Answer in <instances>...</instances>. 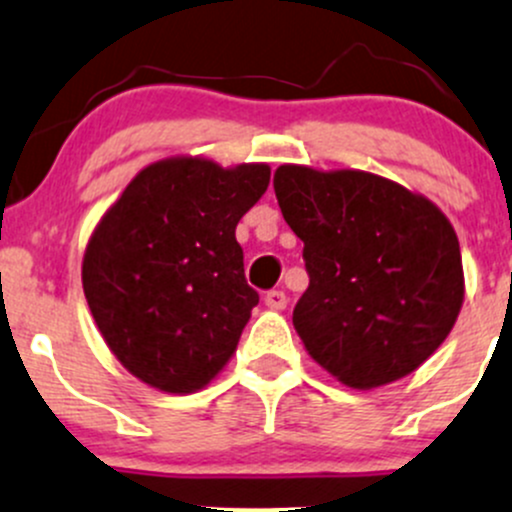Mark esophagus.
I'll use <instances>...</instances> for the list:
<instances>
[{"label": "esophagus", "mask_w": 512, "mask_h": 512, "mask_svg": "<svg viewBox=\"0 0 512 512\" xmlns=\"http://www.w3.org/2000/svg\"><path fill=\"white\" fill-rule=\"evenodd\" d=\"M265 304L270 309H285L287 307V294L282 289H272L265 294Z\"/></svg>", "instance_id": "esophagus-1"}]
</instances>
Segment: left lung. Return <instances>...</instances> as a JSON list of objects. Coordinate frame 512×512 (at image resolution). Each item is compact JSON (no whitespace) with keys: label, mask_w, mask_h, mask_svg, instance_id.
I'll list each match as a JSON object with an SVG mask.
<instances>
[{"label":"left lung","mask_w":512,"mask_h":512,"mask_svg":"<svg viewBox=\"0 0 512 512\" xmlns=\"http://www.w3.org/2000/svg\"><path fill=\"white\" fill-rule=\"evenodd\" d=\"M275 195L304 242L309 287L292 322L307 354L359 391L416 371L463 307L451 220L426 195L352 168L285 163Z\"/></svg>","instance_id":"8db88e82"}]
</instances>
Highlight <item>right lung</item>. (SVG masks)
Listing matches in <instances>:
<instances>
[{
    "label": "right lung",
    "instance_id": "1",
    "mask_svg": "<svg viewBox=\"0 0 512 512\" xmlns=\"http://www.w3.org/2000/svg\"><path fill=\"white\" fill-rule=\"evenodd\" d=\"M267 185V163L163 158L98 220L81 265L86 302L103 342L143 384L193 394L232 359L260 302L235 227Z\"/></svg>",
    "mask_w": 512,
    "mask_h": 512
}]
</instances>
